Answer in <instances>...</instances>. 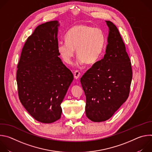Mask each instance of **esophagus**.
Returning <instances> with one entry per match:
<instances>
[{
    "label": "esophagus",
    "mask_w": 152,
    "mask_h": 152,
    "mask_svg": "<svg viewBox=\"0 0 152 152\" xmlns=\"http://www.w3.org/2000/svg\"><path fill=\"white\" fill-rule=\"evenodd\" d=\"M80 76V73L78 71V70H76L75 72H74V77L76 79H77Z\"/></svg>",
    "instance_id": "esophagus-1"
}]
</instances>
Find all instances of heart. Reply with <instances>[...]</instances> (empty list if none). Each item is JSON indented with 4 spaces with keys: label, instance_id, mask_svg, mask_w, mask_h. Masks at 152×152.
I'll return each instance as SVG.
<instances>
[{
    "label": "heart",
    "instance_id": "1",
    "mask_svg": "<svg viewBox=\"0 0 152 152\" xmlns=\"http://www.w3.org/2000/svg\"><path fill=\"white\" fill-rule=\"evenodd\" d=\"M66 39L58 42L57 49L62 59L67 64L71 63L75 49L79 64L96 63L105 44V35L100 28L85 24L72 26L67 31Z\"/></svg>",
    "mask_w": 152,
    "mask_h": 152
}]
</instances>
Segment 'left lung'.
Wrapping results in <instances>:
<instances>
[{
	"label": "left lung",
	"instance_id": "8db88e82",
	"mask_svg": "<svg viewBox=\"0 0 152 152\" xmlns=\"http://www.w3.org/2000/svg\"><path fill=\"white\" fill-rule=\"evenodd\" d=\"M109 28L106 53L80 78L86 96L85 113L94 122L110 118L126 101L132 79L131 62L116 26Z\"/></svg>",
	"mask_w": 152,
	"mask_h": 152
}]
</instances>
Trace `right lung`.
<instances>
[{"label":"right lung","mask_w":152,"mask_h":152,"mask_svg":"<svg viewBox=\"0 0 152 152\" xmlns=\"http://www.w3.org/2000/svg\"><path fill=\"white\" fill-rule=\"evenodd\" d=\"M56 20L38 26L21 51L17 83L20 102L36 120L51 123L61 118V104L73 80L58 51Z\"/></svg>","instance_id":"1"}]
</instances>
